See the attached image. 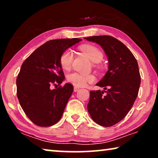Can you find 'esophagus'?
Returning a JSON list of instances; mask_svg holds the SVG:
<instances>
[{
	"mask_svg": "<svg viewBox=\"0 0 158 158\" xmlns=\"http://www.w3.org/2000/svg\"><path fill=\"white\" fill-rule=\"evenodd\" d=\"M79 90V87H77V86H74V92H77Z\"/></svg>",
	"mask_w": 158,
	"mask_h": 158,
	"instance_id": "34e87169",
	"label": "esophagus"
}]
</instances>
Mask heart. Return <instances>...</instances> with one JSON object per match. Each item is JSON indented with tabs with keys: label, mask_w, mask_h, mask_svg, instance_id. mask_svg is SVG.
<instances>
[{
	"label": "heart",
	"mask_w": 158,
	"mask_h": 158,
	"mask_svg": "<svg viewBox=\"0 0 158 158\" xmlns=\"http://www.w3.org/2000/svg\"><path fill=\"white\" fill-rule=\"evenodd\" d=\"M81 50L93 63H100L103 59V53L101 51L93 45L85 44L81 47ZM73 59V53L71 49H66L60 56V65L63 69L68 70L71 68ZM68 81L76 86H84L87 83L95 81L93 74H85L79 73H73L68 76Z\"/></svg>",
	"instance_id": "b5f03b06"
}]
</instances>
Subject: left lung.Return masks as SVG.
Returning a JSON list of instances; mask_svg holds the SVG:
<instances>
[{
	"mask_svg": "<svg viewBox=\"0 0 158 158\" xmlns=\"http://www.w3.org/2000/svg\"><path fill=\"white\" fill-rule=\"evenodd\" d=\"M100 45L108 58V70L96 85L101 91H90L87 109L92 119L104 127H110L124 118L137 99L141 84L137 61L130 49L109 35L85 37ZM104 92H106L105 95Z\"/></svg>",
	"mask_w": 158,
	"mask_h": 158,
	"instance_id": "left-lung-1",
	"label": "left lung"
}]
</instances>
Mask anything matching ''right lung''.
<instances>
[{
    "label": "right lung",
    "mask_w": 158,
    "mask_h": 158,
    "mask_svg": "<svg viewBox=\"0 0 158 158\" xmlns=\"http://www.w3.org/2000/svg\"><path fill=\"white\" fill-rule=\"evenodd\" d=\"M81 39H59L47 42L26 58L17 79V95L26 116L38 126L49 127L59 121L73 92V85L52 89L65 79L60 56Z\"/></svg>",
    "instance_id": "1"
}]
</instances>
